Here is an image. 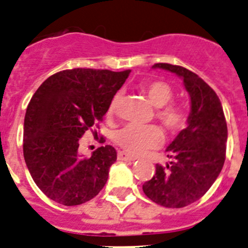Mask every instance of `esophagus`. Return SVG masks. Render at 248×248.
Returning <instances> with one entry per match:
<instances>
[{
	"instance_id": "esophagus-1",
	"label": "esophagus",
	"mask_w": 248,
	"mask_h": 248,
	"mask_svg": "<svg viewBox=\"0 0 248 248\" xmlns=\"http://www.w3.org/2000/svg\"><path fill=\"white\" fill-rule=\"evenodd\" d=\"M119 159L120 160H136L137 159V157L129 155V153H127V152H119Z\"/></svg>"
}]
</instances>
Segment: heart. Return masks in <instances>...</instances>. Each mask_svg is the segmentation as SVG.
I'll use <instances>...</instances> for the list:
<instances>
[{"label":"heart","instance_id":"b5f03b06","mask_svg":"<svg viewBox=\"0 0 248 248\" xmlns=\"http://www.w3.org/2000/svg\"><path fill=\"white\" fill-rule=\"evenodd\" d=\"M140 90L147 96L155 108H158L157 120L169 133H178L185 128L188 124V112L180 105L169 104L173 100L174 93L170 86L164 81L153 80L143 82ZM120 101V95H116L110 102L108 116L115 113ZM163 140L162 132L157 126H140V124H127L119 129L115 135L116 143L128 153H138L144 149L155 148L159 146Z\"/></svg>","mask_w":248,"mask_h":248}]
</instances>
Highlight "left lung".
Returning <instances> with one entry per match:
<instances>
[{
    "mask_svg": "<svg viewBox=\"0 0 248 248\" xmlns=\"http://www.w3.org/2000/svg\"><path fill=\"white\" fill-rule=\"evenodd\" d=\"M152 68L182 78L190 96L188 126L167 147L171 162L157 164L155 175L143 184L152 202L179 209L199 200L218 177L226 155L227 124L216 93L195 73L167 63Z\"/></svg>",
    "mask_w": 248,
    "mask_h": 248,
    "instance_id": "left-lung-1",
    "label": "left lung"
}]
</instances>
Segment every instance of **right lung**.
<instances>
[{
	"mask_svg": "<svg viewBox=\"0 0 248 248\" xmlns=\"http://www.w3.org/2000/svg\"><path fill=\"white\" fill-rule=\"evenodd\" d=\"M131 70L77 68L49 77L31 99L23 127V155L37 186L59 204H84L97 195L117 159L112 146L90 158L79 152L80 138L108 112Z\"/></svg>",
	"mask_w": 248,
	"mask_h": 248,
	"instance_id": "obj_1",
	"label": "right lung"
}]
</instances>
